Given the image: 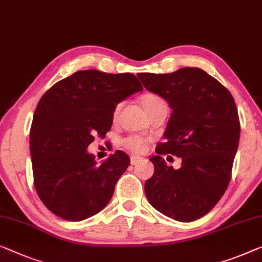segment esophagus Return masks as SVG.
<instances>
[{
	"mask_svg": "<svg viewBox=\"0 0 262 262\" xmlns=\"http://www.w3.org/2000/svg\"><path fill=\"white\" fill-rule=\"evenodd\" d=\"M140 161H142V158H140V156H136V155L130 156V163L133 166L136 165V163H139Z\"/></svg>",
	"mask_w": 262,
	"mask_h": 262,
	"instance_id": "obj_1",
	"label": "esophagus"
}]
</instances>
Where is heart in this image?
Segmentation results:
<instances>
[{"mask_svg": "<svg viewBox=\"0 0 262 262\" xmlns=\"http://www.w3.org/2000/svg\"><path fill=\"white\" fill-rule=\"evenodd\" d=\"M140 102H141V106L143 107L144 111L147 112L148 115H150L151 113L155 112L158 108L166 106V102L162 100V97H160L158 94H154V93L143 94V95L140 97ZM119 109H120V106L115 108L114 116L118 115ZM122 144L126 149L134 151V153H143V151L147 149L148 139L140 135H132L124 139L122 141Z\"/></svg>", "mask_w": 262, "mask_h": 262, "instance_id": "b5f03b06", "label": "heart"}]
</instances>
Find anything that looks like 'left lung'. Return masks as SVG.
I'll list each match as a JSON object with an SVG mask.
<instances>
[{
  "instance_id": "1",
  "label": "left lung",
  "mask_w": 262,
  "mask_h": 262,
  "mask_svg": "<svg viewBox=\"0 0 262 262\" xmlns=\"http://www.w3.org/2000/svg\"><path fill=\"white\" fill-rule=\"evenodd\" d=\"M147 91L163 97L170 119L156 153L154 174L144 183L148 201L163 215L181 222L202 217L215 206L231 181L240 139V121L232 94L200 68L170 74L140 73ZM183 159L174 170L162 155Z\"/></svg>"
}]
</instances>
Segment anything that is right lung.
I'll list each match as a JSON object with an SVG mask.
<instances>
[{"instance_id":"obj_1","label":"right lung","mask_w":262,"mask_h":262,"mask_svg":"<svg viewBox=\"0 0 262 262\" xmlns=\"http://www.w3.org/2000/svg\"><path fill=\"white\" fill-rule=\"evenodd\" d=\"M141 91L134 74L88 69L58 81L41 97L29 143L35 189L50 212L81 221L108 205L129 156L116 150L97 165L87 147L111 130L116 104Z\"/></svg>"}]
</instances>
